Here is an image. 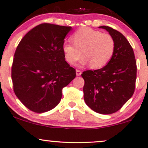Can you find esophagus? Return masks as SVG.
<instances>
[{
	"mask_svg": "<svg viewBox=\"0 0 148 148\" xmlns=\"http://www.w3.org/2000/svg\"><path fill=\"white\" fill-rule=\"evenodd\" d=\"M81 73H82V72L80 71V70H78V69L76 70V75H77V76H80L81 75Z\"/></svg>",
	"mask_w": 148,
	"mask_h": 148,
	"instance_id": "34e87169",
	"label": "esophagus"
}]
</instances>
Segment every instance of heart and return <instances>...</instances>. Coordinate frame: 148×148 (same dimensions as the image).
Listing matches in <instances>:
<instances>
[{"label": "heart", "instance_id": "1", "mask_svg": "<svg viewBox=\"0 0 148 148\" xmlns=\"http://www.w3.org/2000/svg\"><path fill=\"white\" fill-rule=\"evenodd\" d=\"M73 45L64 42L62 51L65 59L73 64L81 58V65L90 64L92 69L101 68L110 61L115 52L114 38L108 33L91 28L80 29L72 36Z\"/></svg>", "mask_w": 148, "mask_h": 148}]
</instances>
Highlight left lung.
Masks as SVG:
<instances>
[{
	"instance_id": "left-lung-1",
	"label": "left lung",
	"mask_w": 148,
	"mask_h": 148,
	"mask_svg": "<svg viewBox=\"0 0 148 148\" xmlns=\"http://www.w3.org/2000/svg\"><path fill=\"white\" fill-rule=\"evenodd\" d=\"M99 28L114 38V54L106 66L84 71L81 76L86 105L97 113L108 115L119 110L134 94L136 62L132 47L122 33L108 26Z\"/></svg>"
}]
</instances>
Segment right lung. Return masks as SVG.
Listing matches in <instances>:
<instances>
[{"mask_svg": "<svg viewBox=\"0 0 148 148\" xmlns=\"http://www.w3.org/2000/svg\"><path fill=\"white\" fill-rule=\"evenodd\" d=\"M71 27L42 23L24 36L12 67L16 96L35 113L47 112L60 103L62 89L76 77L65 61L62 46Z\"/></svg>", "mask_w": 148, "mask_h": 148, "instance_id": "obj_1", "label": "right lung"}]
</instances>
